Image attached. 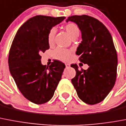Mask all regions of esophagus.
I'll use <instances>...</instances> for the list:
<instances>
[{
	"label": "esophagus",
	"mask_w": 126,
	"mask_h": 126,
	"mask_svg": "<svg viewBox=\"0 0 126 126\" xmlns=\"http://www.w3.org/2000/svg\"><path fill=\"white\" fill-rule=\"evenodd\" d=\"M65 65H66V68H69V64H66Z\"/></svg>",
	"instance_id": "obj_1"
}]
</instances>
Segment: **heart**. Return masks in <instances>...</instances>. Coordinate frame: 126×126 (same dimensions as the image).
Wrapping results in <instances>:
<instances>
[{
	"label": "heart",
	"mask_w": 126,
	"mask_h": 126,
	"mask_svg": "<svg viewBox=\"0 0 126 126\" xmlns=\"http://www.w3.org/2000/svg\"><path fill=\"white\" fill-rule=\"evenodd\" d=\"M64 30L66 31L68 36L73 40L74 38H77L79 35L80 31L78 26L73 23H69L66 24L64 27ZM56 31L55 29H52L49 31L47 36V42L49 46H52L54 43ZM70 51L62 48H57L53 51V57L57 60L61 61H67L69 60L70 57Z\"/></svg>",
	"instance_id": "b5f03b06"
}]
</instances>
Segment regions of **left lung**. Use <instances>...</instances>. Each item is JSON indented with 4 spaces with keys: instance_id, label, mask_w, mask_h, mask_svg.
Here are the masks:
<instances>
[{
    "instance_id": "left-lung-1",
    "label": "left lung",
    "mask_w": 126,
    "mask_h": 126,
    "mask_svg": "<svg viewBox=\"0 0 126 126\" xmlns=\"http://www.w3.org/2000/svg\"><path fill=\"white\" fill-rule=\"evenodd\" d=\"M69 21L76 23L82 34L76 54L80 55L79 61L89 66L79 70L72 64L76 75L71 82L83 102L97 104L107 97L116 79L118 58L112 36L103 23L91 16H70Z\"/></svg>"
}]
</instances>
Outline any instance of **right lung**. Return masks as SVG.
<instances>
[{
    "mask_svg": "<svg viewBox=\"0 0 126 126\" xmlns=\"http://www.w3.org/2000/svg\"><path fill=\"white\" fill-rule=\"evenodd\" d=\"M65 18L34 16L20 27L12 42L8 57L11 75L23 96L36 104L52 98L66 67L57 60L49 67L44 66L40 56L49 49V31Z\"/></svg>",
    "mask_w": 126,
    "mask_h": 126,
    "instance_id": "obj_1",
    "label": "right lung"
}]
</instances>
